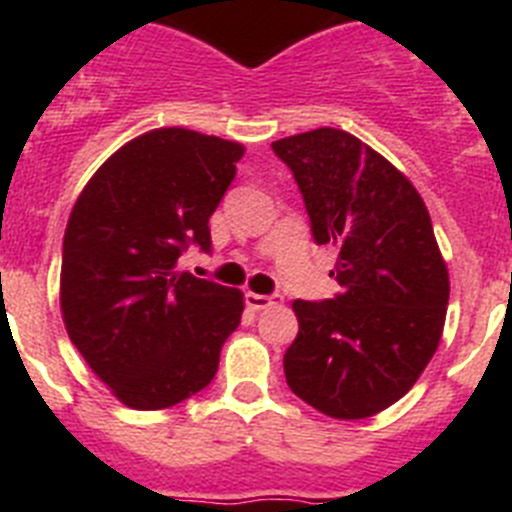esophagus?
Returning a JSON list of instances; mask_svg holds the SVG:
<instances>
[{
  "mask_svg": "<svg viewBox=\"0 0 512 512\" xmlns=\"http://www.w3.org/2000/svg\"><path fill=\"white\" fill-rule=\"evenodd\" d=\"M279 302H282L279 295H256V292H248L246 295V305L251 307V310H266V307L279 305Z\"/></svg>",
  "mask_w": 512,
  "mask_h": 512,
  "instance_id": "obj_1",
  "label": "esophagus"
}]
</instances>
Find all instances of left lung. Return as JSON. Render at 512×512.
<instances>
[{
  "instance_id": "8db88e82",
  "label": "left lung",
  "mask_w": 512,
  "mask_h": 512,
  "mask_svg": "<svg viewBox=\"0 0 512 512\" xmlns=\"http://www.w3.org/2000/svg\"><path fill=\"white\" fill-rule=\"evenodd\" d=\"M318 246L336 248L333 300H295L289 390L330 418H369L418 382L441 341L449 271L413 184L346 130L274 140Z\"/></svg>"
}]
</instances>
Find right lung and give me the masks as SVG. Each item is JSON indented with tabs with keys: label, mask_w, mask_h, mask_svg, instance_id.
I'll return each mask as SVG.
<instances>
[{
	"label": "right lung",
	"mask_w": 512,
	"mask_h": 512,
	"mask_svg": "<svg viewBox=\"0 0 512 512\" xmlns=\"http://www.w3.org/2000/svg\"><path fill=\"white\" fill-rule=\"evenodd\" d=\"M243 146L184 128L130 140L79 194L63 235L61 312L92 372L128 408L164 410L212 382L243 295L176 269L210 253V215Z\"/></svg>",
	"instance_id": "obj_1"
}]
</instances>
